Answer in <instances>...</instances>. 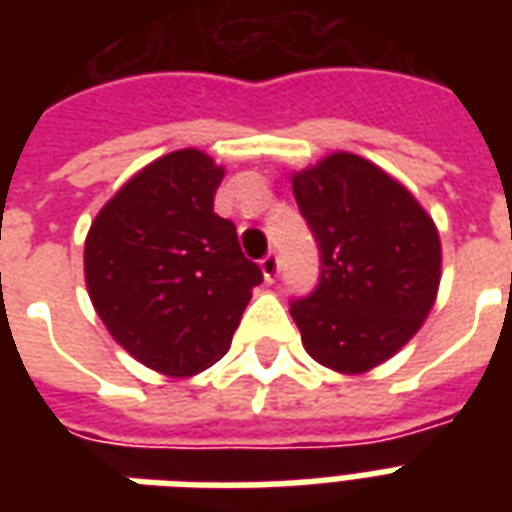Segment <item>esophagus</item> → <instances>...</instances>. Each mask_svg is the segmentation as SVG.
Returning <instances> with one entry per match:
<instances>
[{"label": "esophagus", "instance_id": "1", "mask_svg": "<svg viewBox=\"0 0 512 512\" xmlns=\"http://www.w3.org/2000/svg\"><path fill=\"white\" fill-rule=\"evenodd\" d=\"M260 268H263V277H266V282H274V279L279 277L282 260H279L277 252H268V255L260 260Z\"/></svg>", "mask_w": 512, "mask_h": 512}]
</instances>
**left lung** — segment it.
<instances>
[{
    "instance_id": "left-lung-1",
    "label": "left lung",
    "mask_w": 512,
    "mask_h": 512,
    "mask_svg": "<svg viewBox=\"0 0 512 512\" xmlns=\"http://www.w3.org/2000/svg\"><path fill=\"white\" fill-rule=\"evenodd\" d=\"M321 252L310 296L290 301L307 354L337 373H365L419 332L436 301V224L408 189L354 153L293 178Z\"/></svg>"
}]
</instances>
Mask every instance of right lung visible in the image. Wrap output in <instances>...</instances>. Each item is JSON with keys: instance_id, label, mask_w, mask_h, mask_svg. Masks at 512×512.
Instances as JSON below:
<instances>
[{"instance_id": "add662e5", "label": "right lung", "mask_w": 512, "mask_h": 512, "mask_svg": "<svg viewBox=\"0 0 512 512\" xmlns=\"http://www.w3.org/2000/svg\"><path fill=\"white\" fill-rule=\"evenodd\" d=\"M222 178L211 156L175 150L136 172L87 233L95 312L128 354L164 376L219 362L263 282L235 224L213 211Z\"/></svg>"}]
</instances>
